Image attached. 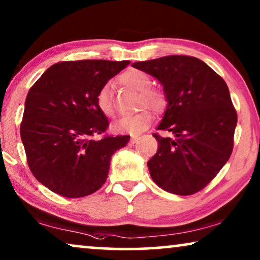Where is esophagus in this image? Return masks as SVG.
<instances>
[{
    "instance_id": "obj_1",
    "label": "esophagus",
    "mask_w": 260,
    "mask_h": 260,
    "mask_svg": "<svg viewBox=\"0 0 260 260\" xmlns=\"http://www.w3.org/2000/svg\"><path fill=\"white\" fill-rule=\"evenodd\" d=\"M139 139H140V137H139V135H133V137L131 138V142H132V144H134V142H137Z\"/></svg>"
}]
</instances>
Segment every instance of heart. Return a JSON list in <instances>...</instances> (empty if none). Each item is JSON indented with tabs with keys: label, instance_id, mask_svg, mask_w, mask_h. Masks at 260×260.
Returning a JSON list of instances; mask_svg holds the SVG:
<instances>
[{
	"label": "heart",
	"instance_id": "heart-1",
	"mask_svg": "<svg viewBox=\"0 0 260 260\" xmlns=\"http://www.w3.org/2000/svg\"><path fill=\"white\" fill-rule=\"evenodd\" d=\"M121 85L139 92V107L147 106L155 113H162L167 107V96L162 89L153 87L151 75L139 69H128L118 78ZM96 108L105 116H113L115 113V106L113 101L112 90L108 85L102 86L95 96ZM152 114L148 109H141L133 115L123 116L118 120L113 129L120 133H128L132 135L140 134L146 131L152 122Z\"/></svg>",
	"mask_w": 260,
	"mask_h": 260
}]
</instances>
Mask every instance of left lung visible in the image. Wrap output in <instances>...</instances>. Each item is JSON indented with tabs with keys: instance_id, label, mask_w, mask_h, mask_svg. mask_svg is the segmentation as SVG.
Returning a JSON list of instances; mask_svg holds the SVG:
<instances>
[{
	"instance_id": "obj_1",
	"label": "left lung",
	"mask_w": 260,
	"mask_h": 260,
	"mask_svg": "<svg viewBox=\"0 0 260 260\" xmlns=\"http://www.w3.org/2000/svg\"><path fill=\"white\" fill-rule=\"evenodd\" d=\"M133 67L154 76L167 96L158 129V151L147 166L153 181L166 192L191 196L210 184L233 149L237 112L229 87L199 58L170 55L135 62Z\"/></svg>"
}]
</instances>
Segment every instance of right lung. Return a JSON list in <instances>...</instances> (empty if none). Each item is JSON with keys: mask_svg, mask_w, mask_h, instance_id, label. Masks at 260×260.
I'll return each mask as SVG.
<instances>
[{"mask_svg": "<svg viewBox=\"0 0 260 260\" xmlns=\"http://www.w3.org/2000/svg\"><path fill=\"white\" fill-rule=\"evenodd\" d=\"M129 61L80 60L53 64L29 89L20 133L34 177L66 198L96 192L115 151L128 135L105 133L108 120L95 105L99 89ZM101 135L102 138L93 137Z\"/></svg>", "mask_w": 260, "mask_h": 260, "instance_id": "add662e5", "label": "right lung"}]
</instances>
